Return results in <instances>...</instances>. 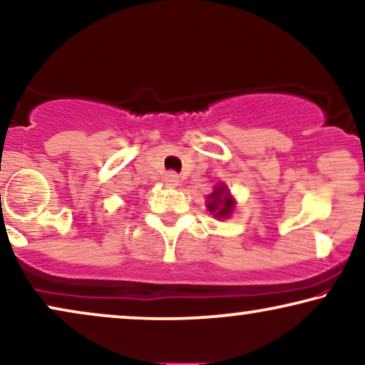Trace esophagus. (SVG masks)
I'll return each instance as SVG.
<instances>
[{
    "label": "esophagus",
    "instance_id": "34e87169",
    "mask_svg": "<svg viewBox=\"0 0 365 365\" xmlns=\"http://www.w3.org/2000/svg\"><path fill=\"white\" fill-rule=\"evenodd\" d=\"M178 182H180V178L175 172H168L167 175H165V183H167L168 187H177Z\"/></svg>",
    "mask_w": 365,
    "mask_h": 365
}]
</instances>
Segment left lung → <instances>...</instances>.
Returning <instances> with one entry per match:
<instances>
[{
    "label": "left lung",
    "instance_id": "8db88e82",
    "mask_svg": "<svg viewBox=\"0 0 365 365\" xmlns=\"http://www.w3.org/2000/svg\"><path fill=\"white\" fill-rule=\"evenodd\" d=\"M207 207L212 214H215V217H227L230 214L234 207V200L229 197L227 188L224 185L217 187L214 192L209 195V200H207Z\"/></svg>",
    "mask_w": 365,
    "mask_h": 365
}]
</instances>
